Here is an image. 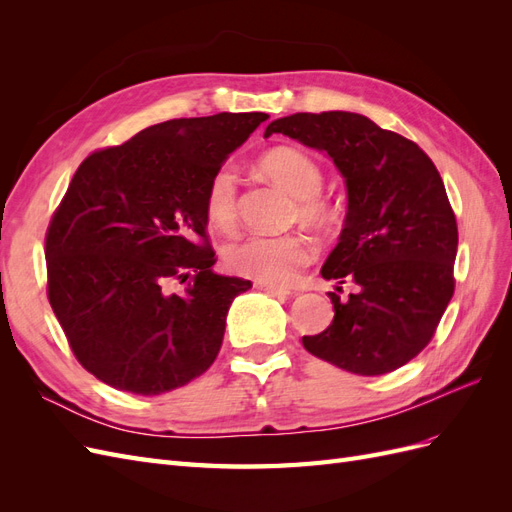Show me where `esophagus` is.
Returning a JSON list of instances; mask_svg holds the SVG:
<instances>
[{
	"label": "esophagus",
	"mask_w": 512,
	"mask_h": 512,
	"mask_svg": "<svg viewBox=\"0 0 512 512\" xmlns=\"http://www.w3.org/2000/svg\"><path fill=\"white\" fill-rule=\"evenodd\" d=\"M256 288H260V290H265L267 294H273V297H282V299H288V297H292V292L290 290H286V288H280V286H271V284H256Z\"/></svg>",
	"instance_id": "1"
}]
</instances>
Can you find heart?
Returning a JSON list of instances; mask_svg holds the SVG:
<instances>
[{"label": "heart", "mask_w": 512, "mask_h": 512, "mask_svg": "<svg viewBox=\"0 0 512 512\" xmlns=\"http://www.w3.org/2000/svg\"><path fill=\"white\" fill-rule=\"evenodd\" d=\"M260 170L297 203L299 218L322 226L331 220V207L318 198L324 185L320 164L305 151L280 147L269 151ZM205 215L220 230L232 228L237 220V175L230 166H220L211 175L205 190ZM316 256V247L307 237H262L250 235L224 245L222 260L228 271L250 277L260 284L288 286L303 267Z\"/></svg>", "instance_id": "heart-1"}]
</instances>
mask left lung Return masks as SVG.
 Wrapping results in <instances>:
<instances>
[{"label":"left lung","instance_id":"obj_1","mask_svg":"<svg viewBox=\"0 0 512 512\" xmlns=\"http://www.w3.org/2000/svg\"><path fill=\"white\" fill-rule=\"evenodd\" d=\"M284 134L324 151L346 183L348 211L324 280L352 281L335 316L303 346L359 376H382L412 361L436 333L453 297L457 222L442 177L427 153L359 113H294L271 121L265 138Z\"/></svg>","mask_w":512,"mask_h":512}]
</instances>
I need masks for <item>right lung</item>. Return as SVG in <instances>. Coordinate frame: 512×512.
Segmentation results:
<instances>
[{"mask_svg": "<svg viewBox=\"0 0 512 512\" xmlns=\"http://www.w3.org/2000/svg\"><path fill=\"white\" fill-rule=\"evenodd\" d=\"M267 119H170L74 173L46 230V292L74 356L104 384L160 395L215 361L230 303L252 282L213 273L205 190ZM170 281L186 286L170 293Z\"/></svg>", "mask_w": 512, "mask_h": 512, "instance_id": "right-lung-1", "label": "right lung"}]
</instances>
